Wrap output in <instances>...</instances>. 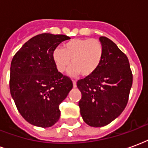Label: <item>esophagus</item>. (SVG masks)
I'll return each mask as SVG.
<instances>
[{"label":"esophagus","mask_w":148,"mask_h":148,"mask_svg":"<svg viewBox=\"0 0 148 148\" xmlns=\"http://www.w3.org/2000/svg\"><path fill=\"white\" fill-rule=\"evenodd\" d=\"M73 86H74V88L77 87V82H76V81L73 80Z\"/></svg>","instance_id":"obj_1"}]
</instances>
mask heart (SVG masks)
I'll return each mask as SVG.
<instances>
[{"mask_svg":"<svg viewBox=\"0 0 148 148\" xmlns=\"http://www.w3.org/2000/svg\"><path fill=\"white\" fill-rule=\"evenodd\" d=\"M102 43L96 39H74L66 42L63 48H56L52 58L58 71L63 73L71 64L69 74L83 77L95 72L103 56Z\"/></svg>","mask_w":148,"mask_h":148,"instance_id":"heart-1","label":"heart"}]
</instances>
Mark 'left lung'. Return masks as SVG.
I'll use <instances>...</instances> for the list:
<instances>
[{
    "instance_id": "left-lung-1",
    "label": "left lung",
    "mask_w": 148,
    "mask_h": 148,
    "mask_svg": "<svg viewBox=\"0 0 148 148\" xmlns=\"http://www.w3.org/2000/svg\"><path fill=\"white\" fill-rule=\"evenodd\" d=\"M104 52L95 72L78 80V102L83 121L91 127H103L117 118L127 106L132 74L127 57L107 37H100Z\"/></svg>"
}]
</instances>
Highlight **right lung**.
Returning <instances> with one entry per match:
<instances>
[{
	"instance_id": "right-lung-1",
	"label": "right lung",
	"mask_w": 148,
	"mask_h": 148,
	"mask_svg": "<svg viewBox=\"0 0 148 148\" xmlns=\"http://www.w3.org/2000/svg\"><path fill=\"white\" fill-rule=\"evenodd\" d=\"M65 35L32 37L12 58L9 88L21 116L32 125L51 127L60 117L59 105L73 88L70 77L58 72L52 55Z\"/></svg>"
}]
</instances>
